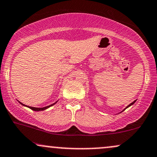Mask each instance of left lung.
Here are the masks:
<instances>
[{"label": "left lung", "mask_w": 157, "mask_h": 157, "mask_svg": "<svg viewBox=\"0 0 157 157\" xmlns=\"http://www.w3.org/2000/svg\"><path fill=\"white\" fill-rule=\"evenodd\" d=\"M135 101H136V100H135V101H133V102H132L131 104H129V105H128V106H126V107H125V108H124V109H123V110L121 111V112H123V111H124V110H125V109H126V108H128V107H130V106H132V105H134V104H135Z\"/></svg>", "instance_id": "obj_1"}]
</instances>
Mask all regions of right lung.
I'll return each mask as SVG.
<instances>
[{
	"label": "right lung",
	"instance_id": "obj_1",
	"mask_svg": "<svg viewBox=\"0 0 157 157\" xmlns=\"http://www.w3.org/2000/svg\"><path fill=\"white\" fill-rule=\"evenodd\" d=\"M18 101V100H17ZM19 101V103L20 104H21V105H22V106H24V107H28V108H30V109H31L32 110H33V111H42V110H44V109H47L48 108H49V107H50L51 106H52V105H54L55 104H56L58 102V101H56V102L55 103H53V104H52V105H48V106H46V107H31V106H28V105H24V104H22V102H20V101Z\"/></svg>",
	"mask_w": 157,
	"mask_h": 157
}]
</instances>
